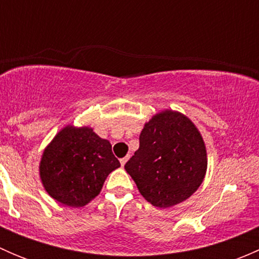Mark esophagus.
I'll use <instances>...</instances> for the list:
<instances>
[{
	"instance_id": "34e87169",
	"label": "esophagus",
	"mask_w": 259,
	"mask_h": 259,
	"mask_svg": "<svg viewBox=\"0 0 259 259\" xmlns=\"http://www.w3.org/2000/svg\"><path fill=\"white\" fill-rule=\"evenodd\" d=\"M127 159H129V155H126V156H125V158L120 159V164H121V166H124V165H125V164H126Z\"/></svg>"
}]
</instances>
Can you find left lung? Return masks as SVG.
<instances>
[{
  "label": "left lung",
  "instance_id": "obj_1",
  "mask_svg": "<svg viewBox=\"0 0 259 259\" xmlns=\"http://www.w3.org/2000/svg\"><path fill=\"white\" fill-rule=\"evenodd\" d=\"M139 140L125 170L145 200L170 208L197 192L207 173V149L189 117L169 109L160 111L145 122Z\"/></svg>",
  "mask_w": 259,
  "mask_h": 259
}]
</instances>
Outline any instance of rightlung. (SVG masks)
<instances>
[{
	"label": "right lung",
	"mask_w": 259,
	"mask_h": 259,
	"mask_svg": "<svg viewBox=\"0 0 259 259\" xmlns=\"http://www.w3.org/2000/svg\"><path fill=\"white\" fill-rule=\"evenodd\" d=\"M119 166L109 140L90 126L66 125L44 150L38 171L50 197L79 208L100 194L105 179Z\"/></svg>",
	"instance_id": "1"
}]
</instances>
